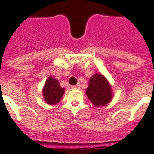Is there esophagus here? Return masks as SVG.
I'll list each match as a JSON object with an SVG mask.
<instances>
[{
    "instance_id": "1",
    "label": "esophagus",
    "mask_w": 154,
    "mask_h": 154,
    "mask_svg": "<svg viewBox=\"0 0 154 154\" xmlns=\"http://www.w3.org/2000/svg\"><path fill=\"white\" fill-rule=\"evenodd\" d=\"M80 88V85H72V86H71V88H73V89H74V88Z\"/></svg>"
}]
</instances>
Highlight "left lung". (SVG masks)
Listing matches in <instances>:
<instances>
[{"label":"left lung","mask_w":154,"mask_h":154,"mask_svg":"<svg viewBox=\"0 0 154 154\" xmlns=\"http://www.w3.org/2000/svg\"><path fill=\"white\" fill-rule=\"evenodd\" d=\"M86 95L97 107L106 105L112 98V88L103 75L97 73L89 79Z\"/></svg>","instance_id":"8db88e82"}]
</instances>
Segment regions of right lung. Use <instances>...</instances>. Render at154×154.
<instances>
[{"label":"right lung","mask_w":154,"mask_h":154,"mask_svg":"<svg viewBox=\"0 0 154 154\" xmlns=\"http://www.w3.org/2000/svg\"><path fill=\"white\" fill-rule=\"evenodd\" d=\"M65 88L59 85L58 81L50 77L46 81L45 85L42 89V94L45 101L49 104L54 105L61 100L64 94Z\"/></svg>","instance_id":"obj_1"}]
</instances>
